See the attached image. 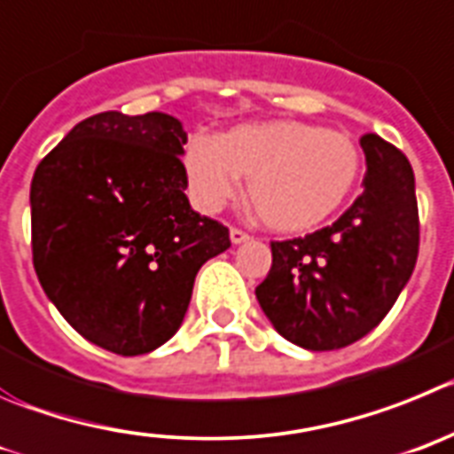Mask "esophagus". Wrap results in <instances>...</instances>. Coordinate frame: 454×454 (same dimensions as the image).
I'll return each mask as SVG.
<instances>
[{
  "label": "esophagus",
  "mask_w": 454,
  "mask_h": 454,
  "mask_svg": "<svg viewBox=\"0 0 454 454\" xmlns=\"http://www.w3.org/2000/svg\"><path fill=\"white\" fill-rule=\"evenodd\" d=\"M248 239H251V235H248V232L239 231V228H231V242L232 244H244V242H248Z\"/></svg>",
  "instance_id": "esophagus-1"
}]
</instances>
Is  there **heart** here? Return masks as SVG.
I'll return each instance as SVG.
<instances>
[{
  "mask_svg": "<svg viewBox=\"0 0 454 454\" xmlns=\"http://www.w3.org/2000/svg\"><path fill=\"white\" fill-rule=\"evenodd\" d=\"M183 165L199 210L217 212L244 176L267 226L303 232L346 206L362 174V153L339 130L271 120L237 126L219 140L199 133L187 142Z\"/></svg>",
  "mask_w": 454,
  "mask_h": 454,
  "instance_id": "b5f03b06",
  "label": "heart"
}]
</instances>
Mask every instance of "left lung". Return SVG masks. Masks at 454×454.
Instances as JSON below:
<instances>
[{"instance_id":"left-lung-1","label":"left lung","mask_w":454,"mask_h":454,"mask_svg":"<svg viewBox=\"0 0 454 454\" xmlns=\"http://www.w3.org/2000/svg\"><path fill=\"white\" fill-rule=\"evenodd\" d=\"M359 145L364 192L333 226L271 242V269L255 287L273 328L301 348H344L369 334L414 271L419 206L410 160L375 133Z\"/></svg>"}]
</instances>
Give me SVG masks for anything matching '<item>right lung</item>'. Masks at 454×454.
Masks as SVG:
<instances>
[{
	"label": "right lung",
	"instance_id": "obj_1",
	"mask_svg": "<svg viewBox=\"0 0 454 454\" xmlns=\"http://www.w3.org/2000/svg\"><path fill=\"white\" fill-rule=\"evenodd\" d=\"M187 133L165 113L79 121L31 181V247L44 294L72 328L133 357L169 341L199 269L231 247L192 210Z\"/></svg>",
	"mask_w": 454,
	"mask_h": 454
}]
</instances>
